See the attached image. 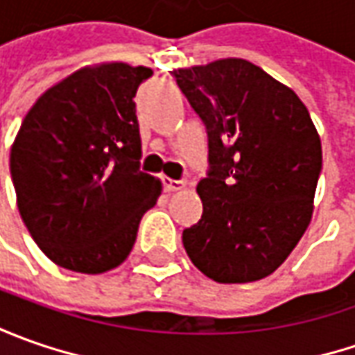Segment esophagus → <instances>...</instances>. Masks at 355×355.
<instances>
[{
	"instance_id": "1",
	"label": "esophagus",
	"mask_w": 355,
	"mask_h": 355,
	"mask_svg": "<svg viewBox=\"0 0 355 355\" xmlns=\"http://www.w3.org/2000/svg\"><path fill=\"white\" fill-rule=\"evenodd\" d=\"M162 185H164V191H168V193H171V191H180L182 187H184V182H178V180H171V178H162Z\"/></svg>"
}]
</instances>
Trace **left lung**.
Wrapping results in <instances>:
<instances>
[{
	"label": "left lung",
	"instance_id": "left-lung-1",
	"mask_svg": "<svg viewBox=\"0 0 355 355\" xmlns=\"http://www.w3.org/2000/svg\"><path fill=\"white\" fill-rule=\"evenodd\" d=\"M203 120L209 173L203 213L184 229L185 252L215 282L275 272L310 225L322 170L318 130L293 89L245 59L175 69Z\"/></svg>",
	"mask_w": 355,
	"mask_h": 355
}]
</instances>
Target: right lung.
I'll list each match as a JSON object with an SVG mask.
<instances>
[{
	"mask_svg": "<svg viewBox=\"0 0 355 355\" xmlns=\"http://www.w3.org/2000/svg\"><path fill=\"white\" fill-rule=\"evenodd\" d=\"M148 67L98 62L47 89L9 154L17 209L55 265L101 275L126 261L162 182L140 171L136 90Z\"/></svg>",
	"mask_w": 355,
	"mask_h": 355,
	"instance_id": "right-lung-1",
	"label": "right lung"
}]
</instances>
